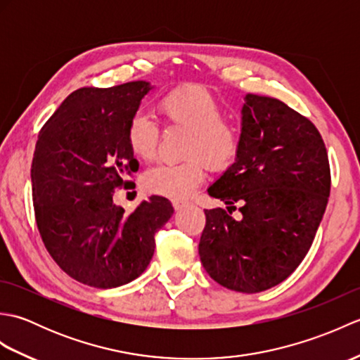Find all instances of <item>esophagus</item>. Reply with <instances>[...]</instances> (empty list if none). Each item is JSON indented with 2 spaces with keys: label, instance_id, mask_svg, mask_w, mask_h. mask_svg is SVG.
Segmentation results:
<instances>
[{
  "label": "esophagus",
  "instance_id": "1",
  "mask_svg": "<svg viewBox=\"0 0 360 360\" xmlns=\"http://www.w3.org/2000/svg\"><path fill=\"white\" fill-rule=\"evenodd\" d=\"M173 207H174V210L178 212V210H182L184 207H187V202H182V201H173Z\"/></svg>",
  "mask_w": 360,
  "mask_h": 360
}]
</instances>
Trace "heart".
<instances>
[{
	"label": "heart",
	"mask_w": 360,
	"mask_h": 360,
	"mask_svg": "<svg viewBox=\"0 0 360 360\" xmlns=\"http://www.w3.org/2000/svg\"><path fill=\"white\" fill-rule=\"evenodd\" d=\"M159 110L168 124L192 131L186 158L179 164H159L145 172L142 186L150 193L184 200L204 179V164L212 170L231 165L240 150V131L224 119V108L207 89L176 88L159 101ZM160 129L147 114H136L127 128V142L141 160L156 156Z\"/></svg>",
	"instance_id": "b5f03b06"
}]
</instances>
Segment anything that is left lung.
<instances>
[{
    "label": "left lung",
    "instance_id": "8db88e82",
    "mask_svg": "<svg viewBox=\"0 0 360 360\" xmlns=\"http://www.w3.org/2000/svg\"><path fill=\"white\" fill-rule=\"evenodd\" d=\"M235 162L207 192L227 205L204 210L200 258L227 289L277 286L303 262L328 204L331 173L319 129L278 98L246 94ZM238 202L242 218L231 217Z\"/></svg>",
    "mask_w": 360,
    "mask_h": 360
}]
</instances>
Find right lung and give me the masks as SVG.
Returning a JSON list of instances; mask_svg holds the SVG:
<instances>
[{
  "label": "right lung",
  "mask_w": 360,
  "mask_h": 360,
  "mask_svg": "<svg viewBox=\"0 0 360 360\" xmlns=\"http://www.w3.org/2000/svg\"><path fill=\"white\" fill-rule=\"evenodd\" d=\"M151 88L143 80L80 88L38 134L30 168L38 231L53 262L83 285L111 289L139 277L174 212L156 195L131 213L112 202L139 168L127 128Z\"/></svg>",
  "instance_id": "right-lung-1"
}]
</instances>
